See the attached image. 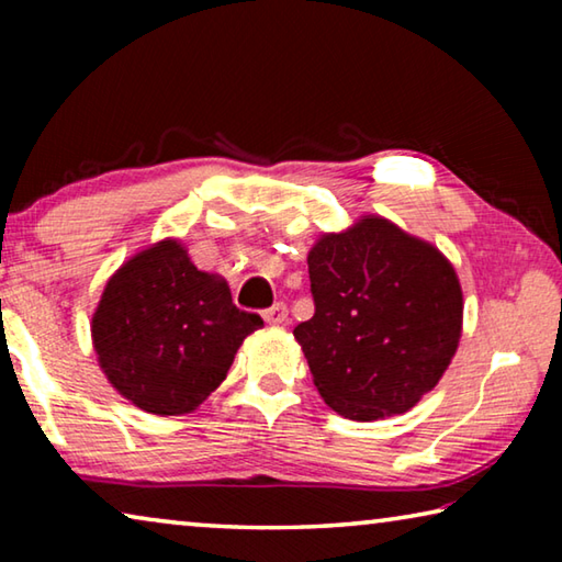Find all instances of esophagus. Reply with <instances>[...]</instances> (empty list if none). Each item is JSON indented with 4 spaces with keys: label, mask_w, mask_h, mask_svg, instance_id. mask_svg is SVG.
I'll return each instance as SVG.
<instances>
[{
    "label": "esophagus",
    "mask_w": 562,
    "mask_h": 562,
    "mask_svg": "<svg viewBox=\"0 0 562 562\" xmlns=\"http://www.w3.org/2000/svg\"><path fill=\"white\" fill-rule=\"evenodd\" d=\"M262 317H265V322H268V325H282V322L288 319V304L274 302L272 307L262 312Z\"/></svg>",
    "instance_id": "34e87169"
}]
</instances>
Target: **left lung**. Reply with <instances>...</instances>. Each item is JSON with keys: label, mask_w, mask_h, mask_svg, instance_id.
Here are the masks:
<instances>
[{"label": "left lung", "mask_w": 562, "mask_h": 562, "mask_svg": "<svg viewBox=\"0 0 562 562\" xmlns=\"http://www.w3.org/2000/svg\"><path fill=\"white\" fill-rule=\"evenodd\" d=\"M315 315L294 327L315 386L345 418L404 414L431 392L461 337V284L443 255L384 217L310 250Z\"/></svg>", "instance_id": "1"}]
</instances>
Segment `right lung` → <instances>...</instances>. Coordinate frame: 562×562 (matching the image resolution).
<instances>
[{"label": "right lung", "instance_id": "right-lung-1", "mask_svg": "<svg viewBox=\"0 0 562 562\" xmlns=\"http://www.w3.org/2000/svg\"><path fill=\"white\" fill-rule=\"evenodd\" d=\"M262 317L237 310L227 282L178 240L138 252L109 280L91 335L109 382L138 408L188 414L211 396Z\"/></svg>", "mask_w": 562, "mask_h": 562}]
</instances>
